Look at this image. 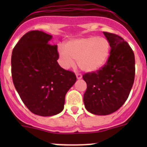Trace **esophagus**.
I'll use <instances>...</instances> for the list:
<instances>
[{"instance_id":"esophagus-1","label":"esophagus","mask_w":147,"mask_h":147,"mask_svg":"<svg viewBox=\"0 0 147 147\" xmlns=\"http://www.w3.org/2000/svg\"><path fill=\"white\" fill-rule=\"evenodd\" d=\"M76 78H77L78 80H80V79H81V78L82 77V74H80V73H76Z\"/></svg>"}]
</instances>
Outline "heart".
Returning <instances> with one entry per match:
<instances>
[{"label": "heart", "instance_id": "obj_1", "mask_svg": "<svg viewBox=\"0 0 147 147\" xmlns=\"http://www.w3.org/2000/svg\"><path fill=\"white\" fill-rule=\"evenodd\" d=\"M110 45L104 37L90 36L70 40L65 47H58L62 66L69 68L77 62L78 66L87 72L97 71L103 67L108 59Z\"/></svg>", "mask_w": 147, "mask_h": 147}]
</instances>
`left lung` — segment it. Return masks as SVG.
Returning <instances> with one entry per match:
<instances>
[{"label": "left lung", "mask_w": 147, "mask_h": 147, "mask_svg": "<svg viewBox=\"0 0 147 147\" xmlns=\"http://www.w3.org/2000/svg\"><path fill=\"white\" fill-rule=\"evenodd\" d=\"M110 42V54L105 65L83 75L87 83L84 103L95 115H109L127 101L135 80V55L129 45L115 34L103 32Z\"/></svg>", "instance_id": "1"}]
</instances>
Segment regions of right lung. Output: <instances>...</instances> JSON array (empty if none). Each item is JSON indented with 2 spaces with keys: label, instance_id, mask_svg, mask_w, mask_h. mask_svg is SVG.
<instances>
[{
  "label": "right lung",
  "instance_id": "1",
  "mask_svg": "<svg viewBox=\"0 0 147 147\" xmlns=\"http://www.w3.org/2000/svg\"><path fill=\"white\" fill-rule=\"evenodd\" d=\"M42 31L23 35L13 49L11 76L15 89L27 108L36 115L51 116L63 110L65 97L76 81L74 72L58 64L57 45Z\"/></svg>",
  "mask_w": 147,
  "mask_h": 147
}]
</instances>
